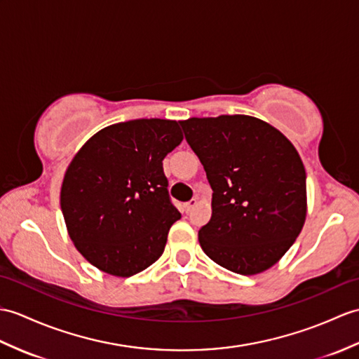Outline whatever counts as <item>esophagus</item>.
<instances>
[{"label": "esophagus", "mask_w": 359, "mask_h": 359, "mask_svg": "<svg viewBox=\"0 0 359 359\" xmlns=\"http://www.w3.org/2000/svg\"><path fill=\"white\" fill-rule=\"evenodd\" d=\"M196 205H197V200L196 198H191L189 202H187L185 205H183V210H185V212H189V211L194 210Z\"/></svg>", "instance_id": "34e87169"}]
</instances>
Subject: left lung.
Instances as JSON below:
<instances>
[{"instance_id": "left-lung-1", "label": "left lung", "mask_w": 359, "mask_h": 359, "mask_svg": "<svg viewBox=\"0 0 359 359\" xmlns=\"http://www.w3.org/2000/svg\"><path fill=\"white\" fill-rule=\"evenodd\" d=\"M212 188L203 252L240 275L272 268L294 245L307 212L306 170L295 147L246 114L180 121Z\"/></svg>"}]
</instances>
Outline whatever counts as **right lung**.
I'll return each mask as SVG.
<instances>
[{
  "label": "right lung",
  "instance_id": "right-lung-1",
  "mask_svg": "<svg viewBox=\"0 0 359 359\" xmlns=\"http://www.w3.org/2000/svg\"><path fill=\"white\" fill-rule=\"evenodd\" d=\"M182 140L176 121L136 119L102 128L74 154L61 210L74 246L99 271L131 277L163 254L180 212L162 161Z\"/></svg>",
  "mask_w": 359,
  "mask_h": 359
}]
</instances>
